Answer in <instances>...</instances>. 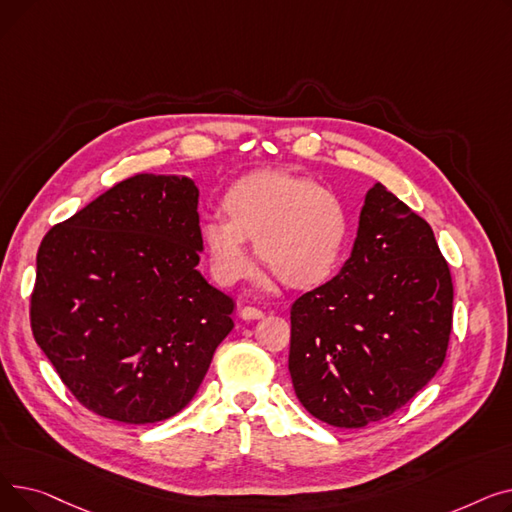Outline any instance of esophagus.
<instances>
[{
    "label": "esophagus",
    "mask_w": 512,
    "mask_h": 512,
    "mask_svg": "<svg viewBox=\"0 0 512 512\" xmlns=\"http://www.w3.org/2000/svg\"><path fill=\"white\" fill-rule=\"evenodd\" d=\"M240 317L245 319V321H255V319L263 317V311L257 309V307H242L240 309Z\"/></svg>",
    "instance_id": "obj_1"
}]
</instances>
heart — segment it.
Returning a JSON list of instances; mask_svg holds the SVG:
<instances>
[{
    "label": "heart",
    "instance_id": "1",
    "mask_svg": "<svg viewBox=\"0 0 512 512\" xmlns=\"http://www.w3.org/2000/svg\"><path fill=\"white\" fill-rule=\"evenodd\" d=\"M220 215L201 222L211 274L234 286L251 270L247 240L282 284L309 290L326 284L342 261L351 220L338 195L288 172H255L230 184Z\"/></svg>",
    "mask_w": 512,
    "mask_h": 512
}]
</instances>
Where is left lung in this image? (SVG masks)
I'll list each match as a JSON object with an SVG mask.
<instances>
[{
  "label": "left lung",
  "instance_id": "obj_1",
  "mask_svg": "<svg viewBox=\"0 0 512 512\" xmlns=\"http://www.w3.org/2000/svg\"><path fill=\"white\" fill-rule=\"evenodd\" d=\"M288 371L301 405L334 427L398 411L434 378L452 330V278L432 226L375 182L351 257L290 309Z\"/></svg>",
  "mask_w": 512,
  "mask_h": 512
}]
</instances>
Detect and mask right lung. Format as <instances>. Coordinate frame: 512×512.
Masks as SVG:
<instances>
[{
	"label": "right lung",
	"instance_id": "add662e5",
	"mask_svg": "<svg viewBox=\"0 0 512 512\" xmlns=\"http://www.w3.org/2000/svg\"><path fill=\"white\" fill-rule=\"evenodd\" d=\"M199 188L137 174L53 226L37 253L31 328L80 405L155 423L197 394L234 301L197 270Z\"/></svg>",
	"mask_w": 512,
	"mask_h": 512
}]
</instances>
